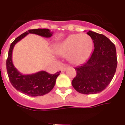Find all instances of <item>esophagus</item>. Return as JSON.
<instances>
[{
  "mask_svg": "<svg viewBox=\"0 0 125 125\" xmlns=\"http://www.w3.org/2000/svg\"><path fill=\"white\" fill-rule=\"evenodd\" d=\"M66 69H67V66H66V65L62 66L61 67V71H65Z\"/></svg>",
  "mask_w": 125,
  "mask_h": 125,
  "instance_id": "obj_1",
  "label": "esophagus"
}]
</instances>
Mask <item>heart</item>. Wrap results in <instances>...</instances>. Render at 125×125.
<instances>
[{
    "label": "heart",
    "mask_w": 125,
    "mask_h": 125,
    "mask_svg": "<svg viewBox=\"0 0 125 125\" xmlns=\"http://www.w3.org/2000/svg\"><path fill=\"white\" fill-rule=\"evenodd\" d=\"M93 41L86 34H73L56 46L55 51L62 56H68V60L73 64L84 62L91 54Z\"/></svg>",
    "instance_id": "heart-1"
}]
</instances>
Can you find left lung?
<instances>
[{
    "mask_svg": "<svg viewBox=\"0 0 125 125\" xmlns=\"http://www.w3.org/2000/svg\"><path fill=\"white\" fill-rule=\"evenodd\" d=\"M94 43L93 52L86 62L75 68L73 88L84 94H96L105 89L112 80L117 67L115 44L103 34L87 32Z\"/></svg>",
    "mask_w": 125,
    "mask_h": 125,
    "instance_id": "8db88e82",
    "label": "left lung"
}]
</instances>
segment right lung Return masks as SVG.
<instances>
[{"instance_id":"right-lung-1","label":"right lung","mask_w":125,"mask_h":125,"mask_svg":"<svg viewBox=\"0 0 125 125\" xmlns=\"http://www.w3.org/2000/svg\"><path fill=\"white\" fill-rule=\"evenodd\" d=\"M37 34L42 37L49 38L52 36L53 32L47 29H31L22 34L11 43L7 59V71L10 82L13 87L22 93L30 96H43L50 92L56 84L57 76L61 71L51 74L44 71H41L32 74H22L19 71L12 62V51L16 43L29 34Z\"/></svg>"}]
</instances>
